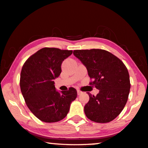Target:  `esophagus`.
<instances>
[{
    "instance_id": "1",
    "label": "esophagus",
    "mask_w": 148,
    "mask_h": 148,
    "mask_svg": "<svg viewBox=\"0 0 148 148\" xmlns=\"http://www.w3.org/2000/svg\"><path fill=\"white\" fill-rule=\"evenodd\" d=\"M77 93H78V95H81L82 93V91H81L80 90H77Z\"/></svg>"
}]
</instances>
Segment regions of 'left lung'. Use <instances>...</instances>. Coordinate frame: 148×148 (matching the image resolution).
Returning a JSON list of instances; mask_svg holds the SVG:
<instances>
[{
  "instance_id": "8db88e82",
  "label": "left lung",
  "mask_w": 148,
  "mask_h": 148,
  "mask_svg": "<svg viewBox=\"0 0 148 148\" xmlns=\"http://www.w3.org/2000/svg\"><path fill=\"white\" fill-rule=\"evenodd\" d=\"M77 57L88 70L92 82L99 90L97 95L90 96L84 106L86 116L95 123H106L114 120L121 113L127 102L130 89V77L125 64L103 49L74 50Z\"/></svg>"
}]
</instances>
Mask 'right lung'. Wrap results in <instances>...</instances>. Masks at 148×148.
Instances as JSON below:
<instances>
[{
  "label": "right lung",
  "mask_w": 148,
  "mask_h": 148,
  "mask_svg": "<svg viewBox=\"0 0 148 148\" xmlns=\"http://www.w3.org/2000/svg\"><path fill=\"white\" fill-rule=\"evenodd\" d=\"M72 53V51L45 47L28 58L22 66L20 85L25 103L45 123L64 119L77 97L74 88L58 92L54 82L61 73L62 61Z\"/></svg>",
  "instance_id": "right-lung-1"
}]
</instances>
